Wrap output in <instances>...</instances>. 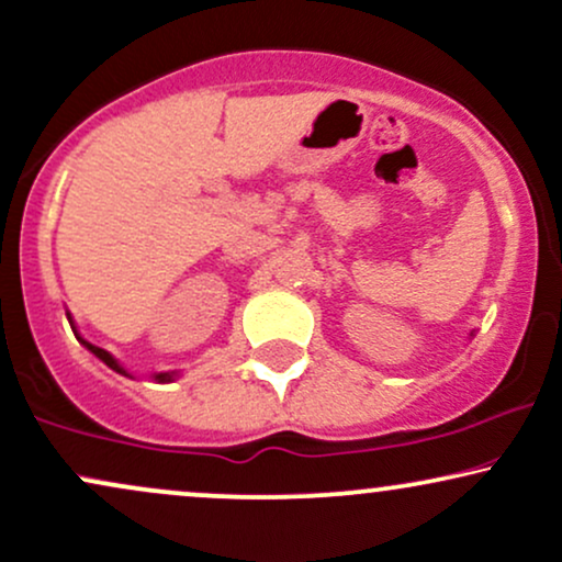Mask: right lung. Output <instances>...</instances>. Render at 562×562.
I'll use <instances>...</instances> for the list:
<instances>
[{
	"label": "right lung",
	"mask_w": 562,
	"mask_h": 562,
	"mask_svg": "<svg viewBox=\"0 0 562 562\" xmlns=\"http://www.w3.org/2000/svg\"><path fill=\"white\" fill-rule=\"evenodd\" d=\"M66 317H68V322H70V327H74V333H76V338H79V344H81L83 348H87V351H92V353H94V357H97V359H100V362H102V364H108V367H111V370H113V372H119V375H126V378H132V380H134V375H132V372H128V370H126V367H124V364H121V362H119V359H115L111 351H105V348H100V346L89 344V340H83V338H81V335H79V330H76V322H74V317H70V312H66ZM150 378H153V380H156V383H173V380H177V378H179V370H171V372H153V375H150Z\"/></svg>",
	"instance_id": "1"
}]
</instances>
